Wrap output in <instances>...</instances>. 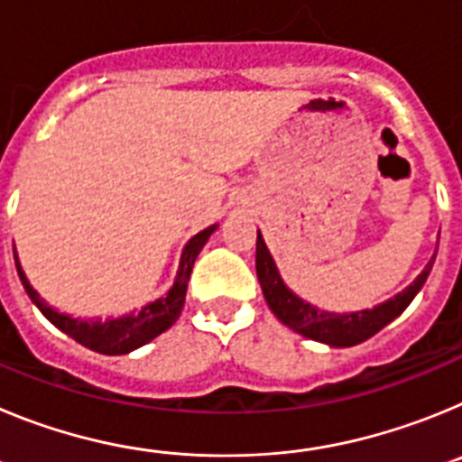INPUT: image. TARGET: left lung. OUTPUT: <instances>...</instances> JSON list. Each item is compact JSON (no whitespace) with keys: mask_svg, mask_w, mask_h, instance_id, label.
<instances>
[{"mask_svg":"<svg viewBox=\"0 0 462 462\" xmlns=\"http://www.w3.org/2000/svg\"><path fill=\"white\" fill-rule=\"evenodd\" d=\"M432 263H435V256L428 261V266L423 268L421 275L416 277L405 291H400L398 296L383 300L377 308L345 314L326 312V310L305 303L303 298H298L282 282L275 261H273L271 252H268L266 243H263V236H261V231H256V277H259L261 291L266 296L268 308L273 310V314L282 324L289 326L291 330L310 337V340L326 342L330 346H354L358 342H365L374 333H379L383 326L391 324L395 317H400V314L405 312L407 305L414 300L416 293L421 291L423 284H426Z\"/></svg>","mask_w":462,"mask_h":462,"instance_id":"left-lung-1","label":"left lung"}]
</instances>
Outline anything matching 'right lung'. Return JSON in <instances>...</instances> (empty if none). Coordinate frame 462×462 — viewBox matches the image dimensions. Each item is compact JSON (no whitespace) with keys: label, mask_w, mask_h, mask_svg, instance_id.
I'll list each match as a JSON object with an SVG mask.
<instances>
[{"label":"right lung","mask_w":462,"mask_h":462,"mask_svg":"<svg viewBox=\"0 0 462 462\" xmlns=\"http://www.w3.org/2000/svg\"><path fill=\"white\" fill-rule=\"evenodd\" d=\"M217 228V224L203 228L201 234H196L189 243L185 245L180 256V268H178V275H175L173 287L169 289V293L152 303H148L145 308H141L138 312H129L125 317H117V319H73L69 314L57 312L51 305L34 291V287L30 284V280L24 277L23 266H20L18 254H15L14 247V259L15 268H18L20 282H23L24 291L32 298V303L43 312L51 324H55L57 328L67 333L69 337H73L76 342H80L83 346L92 349V352L108 354V356H117V354H129L138 346L148 345L150 340H154L157 336H162L164 330H169L175 324V319L180 317L182 305H185L187 296V282H189L191 268H194V261L199 256V252L203 250V245L208 243V238L212 236V231Z\"/></svg>","instance_id":"1"}]
</instances>
